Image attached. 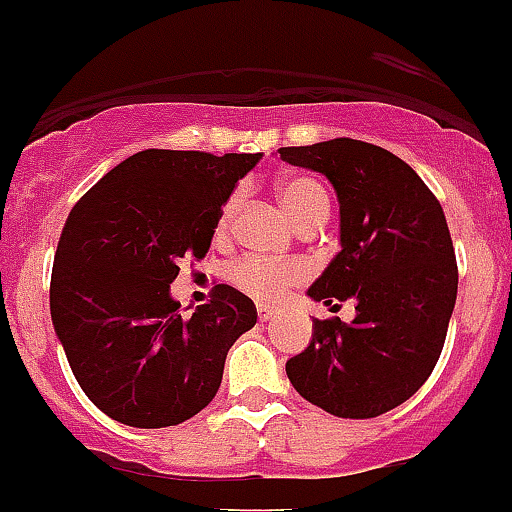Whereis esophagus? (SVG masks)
<instances>
[{
    "mask_svg": "<svg viewBox=\"0 0 512 512\" xmlns=\"http://www.w3.org/2000/svg\"><path fill=\"white\" fill-rule=\"evenodd\" d=\"M256 314H259V321H269L274 316V306L256 304Z\"/></svg>",
    "mask_w": 512,
    "mask_h": 512,
    "instance_id": "esophagus-1",
    "label": "esophagus"
}]
</instances>
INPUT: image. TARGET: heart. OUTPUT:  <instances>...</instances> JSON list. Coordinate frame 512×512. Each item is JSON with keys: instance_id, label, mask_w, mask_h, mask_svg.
<instances>
[{"instance_id": "obj_1", "label": "heart", "mask_w": 512, "mask_h": 512, "mask_svg": "<svg viewBox=\"0 0 512 512\" xmlns=\"http://www.w3.org/2000/svg\"><path fill=\"white\" fill-rule=\"evenodd\" d=\"M279 198L286 211L294 216L299 226L309 221H324L329 213V196L319 180L309 175H294L279 183ZM238 208H241V193H231L221 206L216 221V236H226L233 226ZM304 264L291 259H271V256H259V253H246L241 259L233 261L226 271L228 284L236 286L238 291L248 294L256 301H274L284 294L289 286L304 276Z\"/></svg>"}]
</instances>
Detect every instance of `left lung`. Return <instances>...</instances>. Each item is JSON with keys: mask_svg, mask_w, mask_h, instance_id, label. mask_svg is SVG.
Segmentation results:
<instances>
[{"mask_svg": "<svg viewBox=\"0 0 512 512\" xmlns=\"http://www.w3.org/2000/svg\"><path fill=\"white\" fill-rule=\"evenodd\" d=\"M279 153L326 175L339 198L342 251L309 296L357 301L349 324L314 319L309 347L286 362L289 382L334 417H379L427 382L445 347L457 299L445 213L425 180L379 145L334 138Z\"/></svg>", "mask_w": 512, "mask_h": 512, "instance_id": "obj_1", "label": "left lung"}]
</instances>
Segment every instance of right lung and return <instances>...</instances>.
Masks as SVG:
<instances>
[{"mask_svg":"<svg viewBox=\"0 0 512 512\" xmlns=\"http://www.w3.org/2000/svg\"><path fill=\"white\" fill-rule=\"evenodd\" d=\"M261 153L143 150L72 206L50 281L52 324L82 392L143 430L180 425L216 397L256 306L213 286L193 316L170 299L178 261L208 253L221 206Z\"/></svg>","mask_w":512,"mask_h":512,"instance_id":"obj_1","label":"right lung"}]
</instances>
